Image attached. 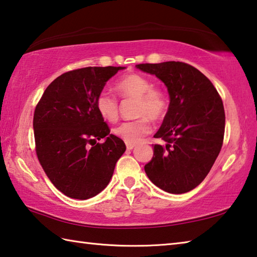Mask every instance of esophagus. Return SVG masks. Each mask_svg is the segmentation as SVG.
Wrapping results in <instances>:
<instances>
[{
    "mask_svg": "<svg viewBox=\"0 0 257 257\" xmlns=\"http://www.w3.org/2000/svg\"><path fill=\"white\" fill-rule=\"evenodd\" d=\"M135 146H136V145H135V144H129V143L125 144V147H127L128 151H132V149L135 148Z\"/></svg>",
    "mask_w": 257,
    "mask_h": 257,
    "instance_id": "obj_1",
    "label": "esophagus"
}]
</instances>
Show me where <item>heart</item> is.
I'll return each mask as SVG.
<instances>
[{"instance_id": "heart-1", "label": "heart", "mask_w": 257, "mask_h": 257, "mask_svg": "<svg viewBox=\"0 0 257 257\" xmlns=\"http://www.w3.org/2000/svg\"><path fill=\"white\" fill-rule=\"evenodd\" d=\"M115 90L120 96L136 99V114L141 118L133 121H124L113 129L114 135L125 143L134 144L151 133V123L147 118L160 120L164 118L169 103L166 95L160 88L153 87V83L141 74H129L116 82ZM95 108L104 120L113 122L118 119V101L109 92L102 91L95 99Z\"/></svg>"}]
</instances>
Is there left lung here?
Instances as JSON below:
<instances>
[{
    "label": "left lung",
    "instance_id": "obj_1",
    "mask_svg": "<svg viewBox=\"0 0 257 257\" xmlns=\"http://www.w3.org/2000/svg\"><path fill=\"white\" fill-rule=\"evenodd\" d=\"M136 67L160 78L170 95L169 110L154 135L166 145H154V156L145 172L166 192H189L204 180L220 153L225 134L221 97L209 78L189 64L164 62Z\"/></svg>",
    "mask_w": 257,
    "mask_h": 257
}]
</instances>
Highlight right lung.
<instances>
[{"instance_id": "right-lung-1", "label": "right lung", "mask_w": 257, "mask_h": 257, "mask_svg": "<svg viewBox=\"0 0 257 257\" xmlns=\"http://www.w3.org/2000/svg\"><path fill=\"white\" fill-rule=\"evenodd\" d=\"M124 68L85 67L64 73L49 84L36 106L37 156L51 183L69 198L86 200L104 190L125 151L122 139L110 134L95 108L106 82ZM102 138L103 143H96Z\"/></svg>"}]
</instances>
